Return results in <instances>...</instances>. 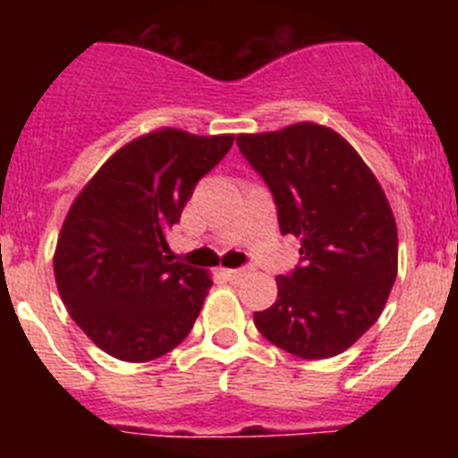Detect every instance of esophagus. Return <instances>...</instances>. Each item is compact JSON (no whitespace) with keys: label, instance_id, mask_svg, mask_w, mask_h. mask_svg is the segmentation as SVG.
<instances>
[{"label":"esophagus","instance_id":"34e87169","mask_svg":"<svg viewBox=\"0 0 458 458\" xmlns=\"http://www.w3.org/2000/svg\"><path fill=\"white\" fill-rule=\"evenodd\" d=\"M225 275L232 279V282H238V279L248 275V270H245V268H225Z\"/></svg>","mask_w":458,"mask_h":458}]
</instances>
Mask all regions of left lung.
I'll return each mask as SVG.
<instances>
[{
  "label": "left lung",
  "instance_id": "1",
  "mask_svg": "<svg viewBox=\"0 0 458 458\" xmlns=\"http://www.w3.org/2000/svg\"><path fill=\"white\" fill-rule=\"evenodd\" d=\"M236 141L273 192L282 233L301 238L302 264L275 279L277 301L254 311V326L302 360L344 353L374 326L396 279L399 238L386 192L327 125L302 121Z\"/></svg>",
  "mask_w": 458,
  "mask_h": 458
}]
</instances>
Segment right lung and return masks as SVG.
Returning <instances> with one entry per match:
<instances>
[{
  "mask_svg": "<svg viewBox=\"0 0 458 458\" xmlns=\"http://www.w3.org/2000/svg\"><path fill=\"white\" fill-rule=\"evenodd\" d=\"M232 144L233 135L157 128L112 153L68 208L52 259L56 289L112 358L148 362L192 330L213 279L172 264L165 236Z\"/></svg>",
  "mask_w": 458,
  "mask_h": 458,
  "instance_id": "right-lung-1",
  "label": "right lung"
}]
</instances>
